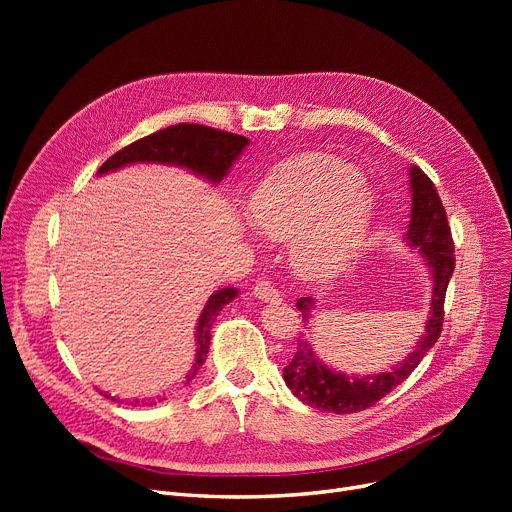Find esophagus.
Instances as JSON below:
<instances>
[{
  "label": "esophagus",
  "mask_w": 512,
  "mask_h": 512,
  "mask_svg": "<svg viewBox=\"0 0 512 512\" xmlns=\"http://www.w3.org/2000/svg\"><path fill=\"white\" fill-rule=\"evenodd\" d=\"M253 294H255V299L265 301V303H276V301H280L278 288H274L267 280L257 282V284L253 286Z\"/></svg>",
  "instance_id": "34e87169"
}]
</instances>
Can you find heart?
Instances as JSON below:
<instances>
[{"label":"heart","mask_w":512,"mask_h":512,"mask_svg":"<svg viewBox=\"0 0 512 512\" xmlns=\"http://www.w3.org/2000/svg\"><path fill=\"white\" fill-rule=\"evenodd\" d=\"M375 197L355 168L307 155L265 176L249 199L261 234L290 240L292 265L305 280L324 282L351 263L369 232Z\"/></svg>","instance_id":"obj_1"}]
</instances>
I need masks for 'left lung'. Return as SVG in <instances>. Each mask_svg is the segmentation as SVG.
I'll return each instance as SVG.
<instances>
[{"instance_id":"8db88e82","label":"left lung","mask_w":512,"mask_h":512,"mask_svg":"<svg viewBox=\"0 0 512 512\" xmlns=\"http://www.w3.org/2000/svg\"><path fill=\"white\" fill-rule=\"evenodd\" d=\"M411 195L413 209L407 242L419 249L434 280L425 332L413 348V353L402 359V363L386 373L365 375V378H355V375H344L330 369L317 359L309 340L301 336L297 353L284 367V382L294 396L313 409L348 415L373 407L375 402L409 378L429 348L440 338L446 288L454 272V242L446 220V209L438 197L436 186L417 166H411ZM313 307L315 301L311 297H301L297 301V309H301L305 321H309Z\"/></svg>"}]
</instances>
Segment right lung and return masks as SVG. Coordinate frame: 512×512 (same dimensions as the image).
Instances as JSON below:
<instances>
[{
	"mask_svg": "<svg viewBox=\"0 0 512 512\" xmlns=\"http://www.w3.org/2000/svg\"><path fill=\"white\" fill-rule=\"evenodd\" d=\"M249 145L247 137L232 134L226 130L209 128L203 124H176L164 130H157L149 137L130 143L128 147L114 153L105 164L97 170V174H107L120 170L128 164H166V166H180L195 172L197 176L207 178L209 182L218 184L224 176H228L230 168L238 155ZM238 297L236 288H222L215 290L207 305L201 311L199 324H197V355L193 369L186 375V384L191 382L209 353V340H211V326L218 313L228 305L232 299ZM107 396V394H105ZM118 400V398H112ZM166 400V398H164ZM132 407L137 405H153L149 400H132Z\"/></svg>",
	"mask_w": 512,
	"mask_h": 512,
	"instance_id": "add662e5",
	"label": "right lung"
}]
</instances>
